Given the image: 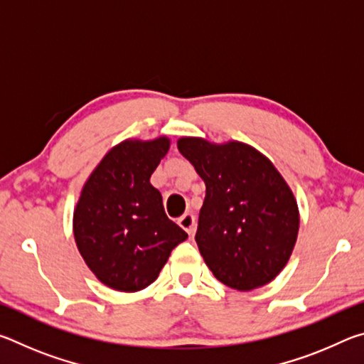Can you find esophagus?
I'll list each match as a JSON object with an SVG mask.
<instances>
[{"mask_svg": "<svg viewBox=\"0 0 364 364\" xmlns=\"http://www.w3.org/2000/svg\"><path fill=\"white\" fill-rule=\"evenodd\" d=\"M178 225H180L188 234H193L196 226V217L193 213H184L183 217L178 218Z\"/></svg>", "mask_w": 364, "mask_h": 364, "instance_id": "esophagus-1", "label": "esophagus"}]
</instances>
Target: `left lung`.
<instances>
[{"label": "left lung", "instance_id": "1", "mask_svg": "<svg viewBox=\"0 0 364 364\" xmlns=\"http://www.w3.org/2000/svg\"><path fill=\"white\" fill-rule=\"evenodd\" d=\"M178 149L205 183L196 242L215 278L237 291L273 281L299 232V207L274 165L239 141L178 139Z\"/></svg>", "mask_w": 364, "mask_h": 364}]
</instances>
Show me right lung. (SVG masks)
I'll list each match as a JSON object with an SVG mask.
<instances>
[{"mask_svg": "<svg viewBox=\"0 0 364 364\" xmlns=\"http://www.w3.org/2000/svg\"><path fill=\"white\" fill-rule=\"evenodd\" d=\"M170 139H127L93 170L73 212V236L85 263L102 284L136 292L160 269L188 234L164 210L151 175Z\"/></svg>", "mask_w": 364, "mask_h": 364, "instance_id": "1", "label": "right lung"}]
</instances>
